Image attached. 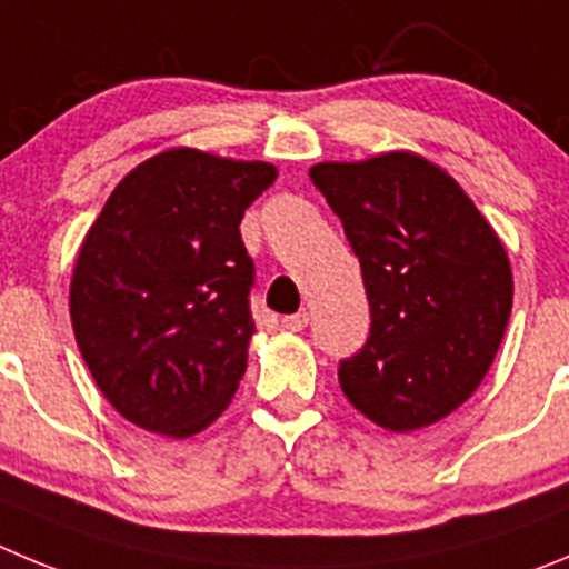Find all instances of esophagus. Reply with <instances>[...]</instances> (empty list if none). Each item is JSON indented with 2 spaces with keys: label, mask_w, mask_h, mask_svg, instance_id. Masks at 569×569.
Returning <instances> with one entry per match:
<instances>
[{
  "label": "esophagus",
  "mask_w": 569,
  "mask_h": 569,
  "mask_svg": "<svg viewBox=\"0 0 569 569\" xmlns=\"http://www.w3.org/2000/svg\"><path fill=\"white\" fill-rule=\"evenodd\" d=\"M280 326H283L286 331H303L306 326H309V311H297V315H286L283 320H280Z\"/></svg>",
  "instance_id": "1"
}]
</instances>
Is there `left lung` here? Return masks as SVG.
<instances>
[{
    "label": "left lung",
    "mask_w": 569,
    "mask_h": 569,
    "mask_svg": "<svg viewBox=\"0 0 569 569\" xmlns=\"http://www.w3.org/2000/svg\"><path fill=\"white\" fill-rule=\"evenodd\" d=\"M311 181L360 258L371 331L340 388L371 422L406 433L457 411L485 380L513 306L499 234L453 178L413 152L326 161Z\"/></svg>",
    "instance_id": "1"
}]
</instances>
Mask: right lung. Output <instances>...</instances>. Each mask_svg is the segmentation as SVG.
Wrapping results in <instances>:
<instances>
[{"instance_id": "1", "label": "right lung", "mask_w": 569, "mask_h": 569, "mask_svg": "<svg viewBox=\"0 0 569 569\" xmlns=\"http://www.w3.org/2000/svg\"><path fill=\"white\" fill-rule=\"evenodd\" d=\"M278 170L167 150L112 189L70 280V320L96 386L144 431L192 437L221 417L247 371L254 263L249 203Z\"/></svg>"}]
</instances>
